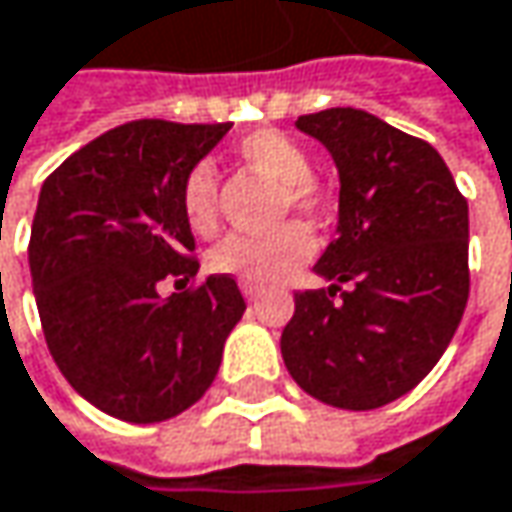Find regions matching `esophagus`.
<instances>
[{
    "label": "esophagus",
    "mask_w": 512,
    "mask_h": 512,
    "mask_svg": "<svg viewBox=\"0 0 512 512\" xmlns=\"http://www.w3.org/2000/svg\"><path fill=\"white\" fill-rule=\"evenodd\" d=\"M241 294L250 300V303H256L259 297H262V288L259 286H250V283H241Z\"/></svg>",
    "instance_id": "obj_1"
}]
</instances>
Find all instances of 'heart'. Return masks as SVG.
Returning a JSON list of instances; mask_svg holds the SVG:
<instances>
[{
	"label": "heart",
	"mask_w": 512,
	"mask_h": 512,
	"mask_svg": "<svg viewBox=\"0 0 512 512\" xmlns=\"http://www.w3.org/2000/svg\"><path fill=\"white\" fill-rule=\"evenodd\" d=\"M238 159L259 176L271 179L280 191L277 215H318L324 188L309 176L306 150L277 129H259L238 141ZM182 215L197 235H212L218 226V182L209 164H197L182 182ZM312 256V238L303 226L288 224L268 235H229L221 241L209 265L215 274L235 277L250 286H277L288 280Z\"/></svg>",
	"instance_id": "heart-1"
}]
</instances>
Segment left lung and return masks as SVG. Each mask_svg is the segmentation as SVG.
Instances as JSON below:
<instances>
[{
	"instance_id": "obj_1",
	"label": "left lung",
	"mask_w": 512,
	"mask_h": 512,
	"mask_svg": "<svg viewBox=\"0 0 512 512\" xmlns=\"http://www.w3.org/2000/svg\"><path fill=\"white\" fill-rule=\"evenodd\" d=\"M294 126L333 156L339 221L315 262L327 288L294 294L283 362L315 401L377 410L416 389L460 327L469 206L430 144L368 111L327 108Z\"/></svg>"
}]
</instances>
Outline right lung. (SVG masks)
Returning a JSON list of instances; mask_svg holds the SVG:
<instances>
[{
	"label": "right lung",
	"mask_w": 512,
	"mask_h": 512,
	"mask_svg": "<svg viewBox=\"0 0 512 512\" xmlns=\"http://www.w3.org/2000/svg\"><path fill=\"white\" fill-rule=\"evenodd\" d=\"M229 126L135 120L73 153L40 188L29 265L46 345L67 383L120 421L156 424L194 407L247 309L226 274L159 291L197 280L182 182Z\"/></svg>",
	"instance_id": "1"
}]
</instances>
